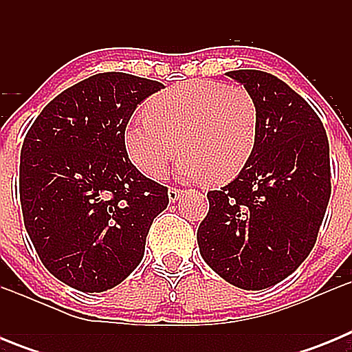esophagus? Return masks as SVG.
I'll return each instance as SVG.
<instances>
[{
  "mask_svg": "<svg viewBox=\"0 0 352 352\" xmlns=\"http://www.w3.org/2000/svg\"><path fill=\"white\" fill-rule=\"evenodd\" d=\"M167 194H169V201H170V203H176V201H178V199L182 197L183 190H178V188H169V192H167Z\"/></svg>",
  "mask_w": 352,
  "mask_h": 352,
  "instance_id": "1",
  "label": "esophagus"
}]
</instances>
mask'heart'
<instances>
[{
  "label": "heart",
  "instance_id": "obj_1",
  "mask_svg": "<svg viewBox=\"0 0 352 352\" xmlns=\"http://www.w3.org/2000/svg\"><path fill=\"white\" fill-rule=\"evenodd\" d=\"M146 111L130 120L125 146L133 166L148 178H162L182 149L179 178L223 185L254 155L259 116L241 86L185 80L149 98Z\"/></svg>",
  "mask_w": 352,
  "mask_h": 352
}]
</instances>
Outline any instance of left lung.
I'll use <instances>...</instances> for the list:
<instances>
[{"instance_id":"obj_1","label":"left lung","mask_w":352,"mask_h":352,"mask_svg":"<svg viewBox=\"0 0 352 352\" xmlns=\"http://www.w3.org/2000/svg\"><path fill=\"white\" fill-rule=\"evenodd\" d=\"M257 105L254 155L241 173L208 192L197 229L201 256L217 275L245 291L287 278L316 245L329 194V144L322 121L284 80L232 70Z\"/></svg>"}]
</instances>
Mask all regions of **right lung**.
Returning a JSON list of instances; mask_svg holds the SVG:
<instances>
[{
    "mask_svg": "<svg viewBox=\"0 0 352 352\" xmlns=\"http://www.w3.org/2000/svg\"><path fill=\"white\" fill-rule=\"evenodd\" d=\"M162 88L123 72L96 74L49 102L24 138V227L43 266L77 291L125 280L169 204L166 186L146 178L125 148L133 111Z\"/></svg>",
    "mask_w": 352,
    "mask_h": 352,
    "instance_id": "obj_1",
    "label": "right lung"
}]
</instances>
